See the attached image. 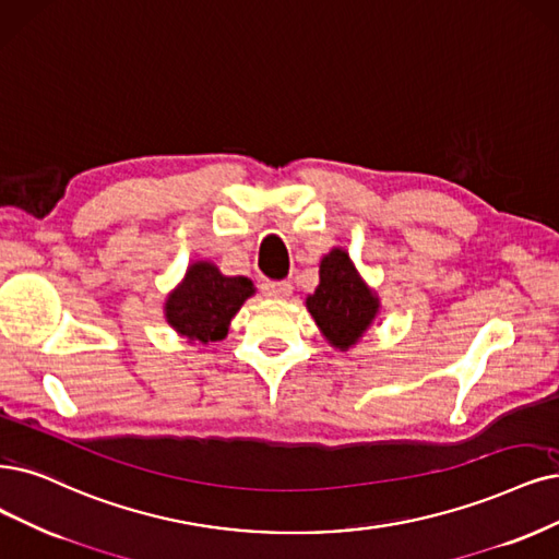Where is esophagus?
I'll use <instances>...</instances> for the list:
<instances>
[{
    "label": "esophagus",
    "instance_id": "1",
    "mask_svg": "<svg viewBox=\"0 0 559 559\" xmlns=\"http://www.w3.org/2000/svg\"><path fill=\"white\" fill-rule=\"evenodd\" d=\"M266 295L274 299H287L293 295V283L290 281H276V283H266Z\"/></svg>",
    "mask_w": 559,
    "mask_h": 559
}]
</instances>
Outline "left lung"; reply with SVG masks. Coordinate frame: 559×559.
Here are the masks:
<instances>
[{"instance_id":"left-lung-1","label":"left lung","mask_w":559,"mask_h":559,"mask_svg":"<svg viewBox=\"0 0 559 559\" xmlns=\"http://www.w3.org/2000/svg\"><path fill=\"white\" fill-rule=\"evenodd\" d=\"M306 308L329 343L349 349L373 324L380 299L343 248H332L320 262V285L306 297Z\"/></svg>"}]
</instances>
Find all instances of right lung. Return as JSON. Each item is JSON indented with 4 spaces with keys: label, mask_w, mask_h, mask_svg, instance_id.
I'll return each mask as SVG.
<instances>
[{
    "label": "right lung",
    "mask_w": 559,
    "mask_h": 559,
    "mask_svg": "<svg viewBox=\"0 0 559 559\" xmlns=\"http://www.w3.org/2000/svg\"><path fill=\"white\" fill-rule=\"evenodd\" d=\"M255 295L246 276H223L214 262L198 260L165 299V320L191 343H214L227 336V326L241 304Z\"/></svg>",
    "instance_id": "right-lung-1"
}]
</instances>
